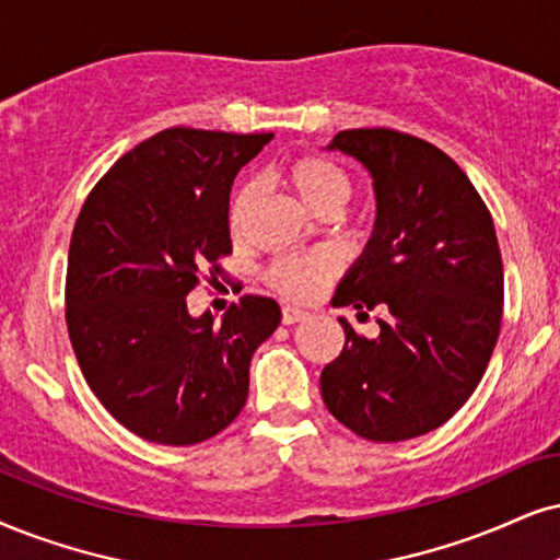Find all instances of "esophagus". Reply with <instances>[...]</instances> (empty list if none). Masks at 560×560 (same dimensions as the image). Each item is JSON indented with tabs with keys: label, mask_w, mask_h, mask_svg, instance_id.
<instances>
[{
	"label": "esophagus",
	"mask_w": 560,
	"mask_h": 560,
	"mask_svg": "<svg viewBox=\"0 0 560 560\" xmlns=\"http://www.w3.org/2000/svg\"><path fill=\"white\" fill-rule=\"evenodd\" d=\"M304 317H307V313L300 307H294V304H284V307H281V323L284 325H294V323L304 320Z\"/></svg>",
	"instance_id": "1"
}]
</instances>
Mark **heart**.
Segmentation results:
<instances>
[{"label":"heart","instance_id":"b5f03b06","mask_svg":"<svg viewBox=\"0 0 560 560\" xmlns=\"http://www.w3.org/2000/svg\"><path fill=\"white\" fill-rule=\"evenodd\" d=\"M287 183L296 198L317 217H336L346 207L351 196V180L341 167L332 165L325 158H300L287 167ZM253 188L243 186L232 198L230 207V228L232 232L243 230L245 211L250 207ZM336 273V260L323 253L313 256L279 258L268 268L266 279L276 292L292 296V300H310L320 292L325 281Z\"/></svg>","mask_w":560,"mask_h":560}]
</instances>
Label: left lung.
<instances>
[{
    "instance_id": "1",
    "label": "left lung",
    "mask_w": 560,
    "mask_h": 560,
    "mask_svg": "<svg viewBox=\"0 0 560 560\" xmlns=\"http://www.w3.org/2000/svg\"><path fill=\"white\" fill-rule=\"evenodd\" d=\"M328 150L362 162L377 201L370 243L332 304L359 320L370 310L387 315L377 338L338 317L346 343L320 393L353 434L402 442L450 421L483 377L504 302L497 230L468 175L429 141L349 129Z\"/></svg>"
}]
</instances>
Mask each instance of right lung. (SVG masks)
<instances>
[{"label": "right lung", "mask_w": 560, "mask_h": 560, "mask_svg": "<svg viewBox=\"0 0 560 560\" xmlns=\"http://www.w3.org/2000/svg\"><path fill=\"white\" fill-rule=\"evenodd\" d=\"M273 133L167 129L92 188L67 266V328L105 410L154 444L186 447L228 429L247 370L279 328L268 296H240L217 323L186 296L230 256V190Z\"/></svg>", "instance_id": "1"}]
</instances>
